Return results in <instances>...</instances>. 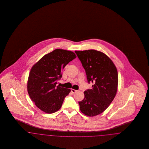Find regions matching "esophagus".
<instances>
[{
	"label": "esophagus",
	"mask_w": 149,
	"mask_h": 149,
	"mask_svg": "<svg viewBox=\"0 0 149 149\" xmlns=\"http://www.w3.org/2000/svg\"><path fill=\"white\" fill-rule=\"evenodd\" d=\"M71 92L72 93H75L77 92V91L76 90H75V89H71Z\"/></svg>",
	"instance_id": "obj_1"
}]
</instances>
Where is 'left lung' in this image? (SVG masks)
<instances>
[{
	"instance_id": "left-lung-1",
	"label": "left lung",
	"mask_w": 149,
	"mask_h": 149,
	"mask_svg": "<svg viewBox=\"0 0 149 149\" xmlns=\"http://www.w3.org/2000/svg\"><path fill=\"white\" fill-rule=\"evenodd\" d=\"M85 69L88 83L92 89L84 92L79 102L83 113L90 117L104 112L113 101L118 86V72L112 61L104 53L94 50L75 51Z\"/></svg>"
}]
</instances>
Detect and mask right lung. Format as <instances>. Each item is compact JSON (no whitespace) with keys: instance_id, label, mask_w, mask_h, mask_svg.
Instances as JSON below:
<instances>
[{"instance_id":"1","label":"right lung","mask_w":149,"mask_h":149,"mask_svg":"<svg viewBox=\"0 0 149 149\" xmlns=\"http://www.w3.org/2000/svg\"><path fill=\"white\" fill-rule=\"evenodd\" d=\"M77 57L70 51L56 49L43 56L30 71L27 91L36 106L47 113L60 109L71 90L56 86L65 66Z\"/></svg>"}]
</instances>
